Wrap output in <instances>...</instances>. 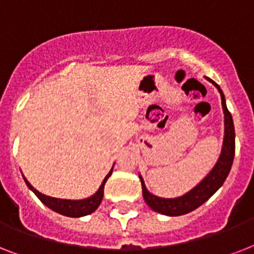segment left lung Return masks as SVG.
Wrapping results in <instances>:
<instances>
[{"mask_svg": "<svg viewBox=\"0 0 254 254\" xmlns=\"http://www.w3.org/2000/svg\"><path fill=\"white\" fill-rule=\"evenodd\" d=\"M207 80L211 81L220 92L221 105H223V111H224V141H223L221 154L217 159L215 167L211 170V173L196 187H193L191 191L185 193L183 196L174 197V199L158 197L149 192L142 177L139 175L141 185H142L143 199L146 201V204L155 212L167 215V216H181V215H185V213H189L193 209H196L220 189L221 185L224 183V181L228 177L229 171H231L233 157H235V127H233L232 116L227 108L224 93L220 89V87L208 77H207Z\"/></svg>", "mask_w": 254, "mask_h": 254, "instance_id": "1", "label": "left lung"}]
</instances>
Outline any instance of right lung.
Wrapping results in <instances>:
<instances>
[{
  "instance_id": "right-lung-1",
  "label": "right lung",
  "mask_w": 254,
  "mask_h": 254,
  "mask_svg": "<svg viewBox=\"0 0 254 254\" xmlns=\"http://www.w3.org/2000/svg\"><path fill=\"white\" fill-rule=\"evenodd\" d=\"M112 171H113V167L109 171L107 177L104 178L103 183L100 186V189L97 190V192L93 193L91 197H87V199H83V200H67V199H57V197L47 196V195H43L38 190H35L33 186L30 185L29 181L23 177L26 185L31 191H33L39 200L43 203L45 205H47L49 208H51L55 212L61 213V215H64V216L68 217H81L85 216V215H89V213L95 212L97 207L100 205L101 200H103L104 196V186H105V182L108 181V178L111 177Z\"/></svg>"
}]
</instances>
